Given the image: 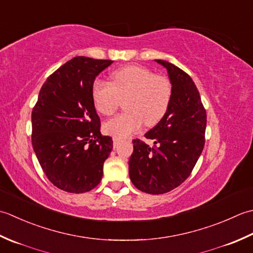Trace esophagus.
<instances>
[{"label":"esophagus","mask_w":253,"mask_h":253,"mask_svg":"<svg viewBox=\"0 0 253 253\" xmlns=\"http://www.w3.org/2000/svg\"><path fill=\"white\" fill-rule=\"evenodd\" d=\"M119 142H120L119 138L113 137V147H117L118 145H119Z\"/></svg>","instance_id":"obj_1"}]
</instances>
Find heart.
<instances>
[{
  "label": "heart",
  "mask_w": 253,
  "mask_h": 253,
  "mask_svg": "<svg viewBox=\"0 0 253 253\" xmlns=\"http://www.w3.org/2000/svg\"><path fill=\"white\" fill-rule=\"evenodd\" d=\"M171 84L166 77L154 75L140 65H128L113 72L110 83L97 80L91 87L96 110L111 116L126 100V112L112 118L104 126L105 132L117 138H125L143 126H156L166 115L171 100Z\"/></svg>",
  "instance_id": "obj_1"
}]
</instances>
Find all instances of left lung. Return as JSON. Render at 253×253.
<instances>
[{
	"label": "left lung",
	"mask_w": 253,
	"mask_h": 253,
	"mask_svg": "<svg viewBox=\"0 0 253 253\" xmlns=\"http://www.w3.org/2000/svg\"><path fill=\"white\" fill-rule=\"evenodd\" d=\"M155 61L167 70L171 100L163 119L145 134L155 146L151 148L140 140L133 141L128 174L141 191L163 194L190 176L202 154L206 111L191 77L167 61Z\"/></svg>",
	"instance_id": "obj_1"
}]
</instances>
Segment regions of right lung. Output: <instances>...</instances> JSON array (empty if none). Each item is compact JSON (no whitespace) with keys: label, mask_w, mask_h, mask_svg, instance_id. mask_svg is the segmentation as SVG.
<instances>
[{"label":"right lung","mask_w":253,"mask_h":253,"mask_svg":"<svg viewBox=\"0 0 253 253\" xmlns=\"http://www.w3.org/2000/svg\"><path fill=\"white\" fill-rule=\"evenodd\" d=\"M111 60L75 56L51 74L32 113V142L48 179L70 193L99 184L112 138L102 136L91 87Z\"/></svg>","instance_id":"1"}]
</instances>
